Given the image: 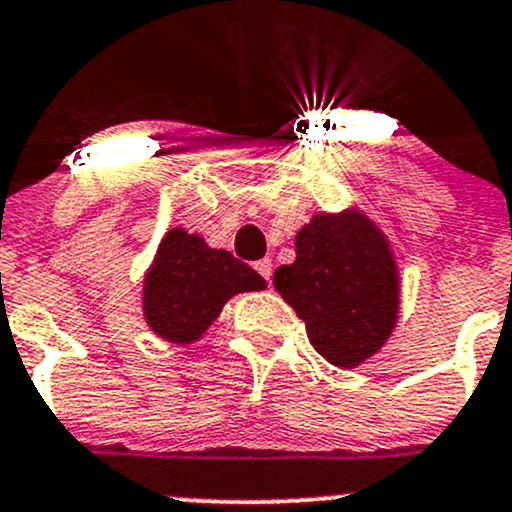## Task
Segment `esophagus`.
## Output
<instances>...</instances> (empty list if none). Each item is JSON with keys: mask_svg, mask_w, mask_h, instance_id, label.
<instances>
[{"mask_svg": "<svg viewBox=\"0 0 512 512\" xmlns=\"http://www.w3.org/2000/svg\"><path fill=\"white\" fill-rule=\"evenodd\" d=\"M255 269H257V274H260V277L265 279V282H269V279H272V260H269V257H265V260H257L255 262Z\"/></svg>", "mask_w": 512, "mask_h": 512, "instance_id": "1", "label": "esophagus"}]
</instances>
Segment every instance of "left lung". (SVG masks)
<instances>
[{
	"mask_svg": "<svg viewBox=\"0 0 512 512\" xmlns=\"http://www.w3.org/2000/svg\"><path fill=\"white\" fill-rule=\"evenodd\" d=\"M274 286L335 367L372 357L396 323V262L362 213L313 218L296 235V262L274 272Z\"/></svg>",
	"mask_w": 512,
	"mask_h": 512,
	"instance_id": "8db88e82",
	"label": "left lung"
}]
</instances>
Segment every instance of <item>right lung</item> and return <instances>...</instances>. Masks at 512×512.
Masks as SVG:
<instances>
[{
	"mask_svg": "<svg viewBox=\"0 0 512 512\" xmlns=\"http://www.w3.org/2000/svg\"><path fill=\"white\" fill-rule=\"evenodd\" d=\"M255 289H265L255 269L174 228L145 277V320L160 338L187 345L201 338L230 296Z\"/></svg>",
	"mask_w": 512,
	"mask_h": 512,
	"instance_id": "right-lung-1",
	"label": "right lung"
}]
</instances>
